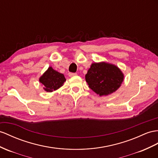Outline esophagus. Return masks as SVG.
Returning <instances> with one entry per match:
<instances>
[{"mask_svg":"<svg viewBox=\"0 0 158 158\" xmlns=\"http://www.w3.org/2000/svg\"><path fill=\"white\" fill-rule=\"evenodd\" d=\"M76 75H77V73H69V77H74Z\"/></svg>","mask_w":158,"mask_h":158,"instance_id":"1","label":"esophagus"}]
</instances>
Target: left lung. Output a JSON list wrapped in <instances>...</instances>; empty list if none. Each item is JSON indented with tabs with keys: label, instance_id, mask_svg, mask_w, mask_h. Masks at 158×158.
<instances>
[{
	"label": "left lung",
	"instance_id": "obj_1",
	"mask_svg": "<svg viewBox=\"0 0 158 158\" xmlns=\"http://www.w3.org/2000/svg\"><path fill=\"white\" fill-rule=\"evenodd\" d=\"M124 75L114 64L94 63L85 75L89 87L99 96H106L116 91L121 85Z\"/></svg>",
	"mask_w": 158,
	"mask_h": 158
}]
</instances>
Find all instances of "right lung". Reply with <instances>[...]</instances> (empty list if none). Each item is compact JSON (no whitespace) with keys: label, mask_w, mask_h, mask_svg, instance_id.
Segmentation results:
<instances>
[{"label":"right lung","mask_w":158,"mask_h":158,"mask_svg":"<svg viewBox=\"0 0 158 158\" xmlns=\"http://www.w3.org/2000/svg\"><path fill=\"white\" fill-rule=\"evenodd\" d=\"M65 81L66 79L64 75L55 71L52 67H48L39 78V82L44 86L43 89L47 92L56 91L63 86Z\"/></svg>","instance_id":"right-lung-1"}]
</instances>
